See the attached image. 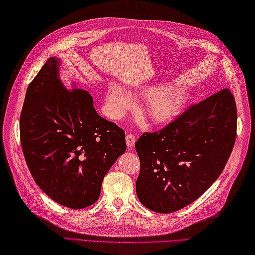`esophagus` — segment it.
Here are the masks:
<instances>
[{"label": "esophagus", "mask_w": 255, "mask_h": 255, "mask_svg": "<svg viewBox=\"0 0 255 255\" xmlns=\"http://www.w3.org/2000/svg\"><path fill=\"white\" fill-rule=\"evenodd\" d=\"M134 142H136V137H134V134L132 133H128L126 136V143H127V147L128 148H132L134 145Z\"/></svg>", "instance_id": "34e87169"}]
</instances>
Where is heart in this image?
<instances>
[{
  "label": "heart",
  "instance_id": "1",
  "mask_svg": "<svg viewBox=\"0 0 255 255\" xmlns=\"http://www.w3.org/2000/svg\"><path fill=\"white\" fill-rule=\"evenodd\" d=\"M136 94L147 96L143 107L150 121L162 124L171 121L181 112L188 91L182 85H166L156 90L143 88ZM105 104L112 117L121 118L133 105V99L116 81H110L105 90Z\"/></svg>",
  "mask_w": 255,
  "mask_h": 255
}]
</instances>
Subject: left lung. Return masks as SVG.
<instances>
[{
    "mask_svg": "<svg viewBox=\"0 0 255 255\" xmlns=\"http://www.w3.org/2000/svg\"><path fill=\"white\" fill-rule=\"evenodd\" d=\"M236 136L237 106L228 89L189 106L161 130L144 132L134 144L140 203L160 214L193 203L221 174Z\"/></svg>",
    "mask_w": 255,
    "mask_h": 255,
    "instance_id": "8db88e82",
    "label": "left lung"
}]
</instances>
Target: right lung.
Wrapping results in <instances>:
<instances>
[{"label":"right lung","mask_w":255,"mask_h":255,"mask_svg":"<svg viewBox=\"0 0 255 255\" xmlns=\"http://www.w3.org/2000/svg\"><path fill=\"white\" fill-rule=\"evenodd\" d=\"M60 62L50 57L27 88L20 143L37 185L58 204L82 209L99 199L103 178L127 145L88 91L64 86Z\"/></svg>","instance_id":"obj_1"}]
</instances>
